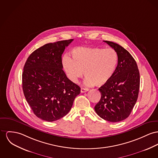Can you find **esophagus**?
<instances>
[{"label": "esophagus", "instance_id": "obj_1", "mask_svg": "<svg viewBox=\"0 0 158 158\" xmlns=\"http://www.w3.org/2000/svg\"><path fill=\"white\" fill-rule=\"evenodd\" d=\"M87 91H89V89H88L83 88V87L81 88V93H85V92H87Z\"/></svg>", "mask_w": 158, "mask_h": 158}]
</instances>
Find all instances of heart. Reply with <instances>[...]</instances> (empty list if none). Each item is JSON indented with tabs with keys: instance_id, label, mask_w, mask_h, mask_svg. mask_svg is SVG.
I'll use <instances>...</instances> for the list:
<instances>
[{
	"instance_id": "heart-1",
	"label": "heart",
	"mask_w": 158,
	"mask_h": 158,
	"mask_svg": "<svg viewBox=\"0 0 158 158\" xmlns=\"http://www.w3.org/2000/svg\"><path fill=\"white\" fill-rule=\"evenodd\" d=\"M72 59L64 56L63 68L69 79L74 83L86 77L85 84L88 86L101 87L107 84L113 77L118 57L112 48L78 47L71 51Z\"/></svg>"
}]
</instances>
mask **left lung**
Masks as SVG:
<instances>
[{"instance_id": "left-lung-1", "label": "left lung", "mask_w": 158, "mask_h": 158, "mask_svg": "<svg viewBox=\"0 0 158 158\" xmlns=\"http://www.w3.org/2000/svg\"><path fill=\"white\" fill-rule=\"evenodd\" d=\"M104 42L116 51L118 61L112 78L99 89L101 98L95 110L105 120L118 122L129 117L137 102L139 73L135 59L126 49L114 42Z\"/></svg>"}]
</instances>
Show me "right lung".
I'll list each match as a JSON object with an SVG mask.
<instances>
[{
  "instance_id": "right-lung-1",
  "label": "right lung",
  "mask_w": 158,
  "mask_h": 158,
  "mask_svg": "<svg viewBox=\"0 0 158 158\" xmlns=\"http://www.w3.org/2000/svg\"><path fill=\"white\" fill-rule=\"evenodd\" d=\"M73 41L45 44L29 56L24 66V95L33 113L43 120L53 122L66 115L80 94V87L62 69V55Z\"/></svg>"
}]
</instances>
